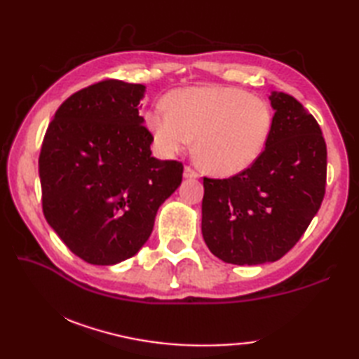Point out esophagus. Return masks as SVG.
I'll return each instance as SVG.
<instances>
[{"label": "esophagus", "mask_w": 359, "mask_h": 359, "mask_svg": "<svg viewBox=\"0 0 359 359\" xmlns=\"http://www.w3.org/2000/svg\"><path fill=\"white\" fill-rule=\"evenodd\" d=\"M184 177L185 179H197V177H199V172H197L194 168H191V166H185Z\"/></svg>", "instance_id": "1"}]
</instances>
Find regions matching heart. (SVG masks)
I'll return each instance as SVG.
<instances>
[{"mask_svg": "<svg viewBox=\"0 0 359 359\" xmlns=\"http://www.w3.org/2000/svg\"><path fill=\"white\" fill-rule=\"evenodd\" d=\"M144 121L165 156L185 151L191 140L199 163L211 174L234 175L262 154L271 131V111L242 89L194 86L175 89Z\"/></svg>", "mask_w": 359, "mask_h": 359, "instance_id": "heart-1", "label": "heart"}]
</instances>
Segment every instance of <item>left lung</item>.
<instances>
[{
    "mask_svg": "<svg viewBox=\"0 0 359 359\" xmlns=\"http://www.w3.org/2000/svg\"><path fill=\"white\" fill-rule=\"evenodd\" d=\"M262 154L228 179L203 177L202 234L226 264L274 262L294 247L325 194L327 148L315 117L284 93Z\"/></svg>",
    "mask_w": 359,
    "mask_h": 359,
    "instance_id": "left-lung-1",
    "label": "left lung"
}]
</instances>
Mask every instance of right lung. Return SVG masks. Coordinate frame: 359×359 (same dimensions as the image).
Wrapping results in <instances>:
<instances>
[{"label": "right lung", "instance_id": "1", "mask_svg": "<svg viewBox=\"0 0 359 359\" xmlns=\"http://www.w3.org/2000/svg\"><path fill=\"white\" fill-rule=\"evenodd\" d=\"M143 85L104 80L72 94L44 134L38 172L43 212L75 256L93 265L133 257L184 165L151 156Z\"/></svg>", "mask_w": 359, "mask_h": 359}]
</instances>
